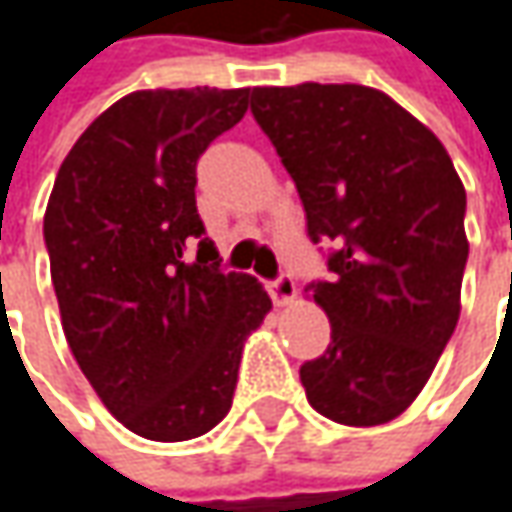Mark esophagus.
<instances>
[{
	"instance_id": "1",
	"label": "esophagus",
	"mask_w": 512,
	"mask_h": 512,
	"mask_svg": "<svg viewBox=\"0 0 512 512\" xmlns=\"http://www.w3.org/2000/svg\"><path fill=\"white\" fill-rule=\"evenodd\" d=\"M269 295H272V301H275L278 307H289V304L298 298V289H295V281H292L289 275H281V278H275V281L269 284Z\"/></svg>"
}]
</instances>
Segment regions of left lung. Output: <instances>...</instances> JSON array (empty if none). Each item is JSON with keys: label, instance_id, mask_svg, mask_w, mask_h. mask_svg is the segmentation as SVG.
Instances as JSON below:
<instances>
[{"label": "left lung", "instance_id": "1", "mask_svg": "<svg viewBox=\"0 0 512 512\" xmlns=\"http://www.w3.org/2000/svg\"><path fill=\"white\" fill-rule=\"evenodd\" d=\"M252 115L292 176L313 243H333L313 301L324 356L301 365L310 406L382 426L423 391L461 316L466 191L440 138L359 83L255 86Z\"/></svg>", "mask_w": 512, "mask_h": 512}]
</instances>
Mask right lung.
<instances>
[{"label": "right lung", "instance_id": "obj_1", "mask_svg": "<svg viewBox=\"0 0 512 512\" xmlns=\"http://www.w3.org/2000/svg\"><path fill=\"white\" fill-rule=\"evenodd\" d=\"M246 109L249 89L130 92L77 138L48 196L66 342L109 414L147 440L226 417L243 342L272 310L257 278L220 269L196 214V159Z\"/></svg>", "mask_w": 512, "mask_h": 512}]
</instances>
